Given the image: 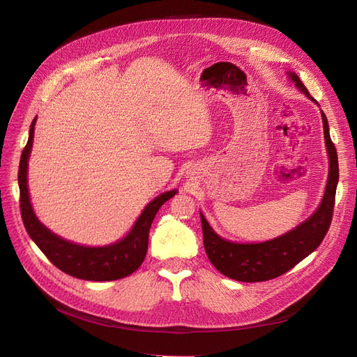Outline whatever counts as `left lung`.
<instances>
[{
	"label": "left lung",
	"instance_id": "1",
	"mask_svg": "<svg viewBox=\"0 0 357 357\" xmlns=\"http://www.w3.org/2000/svg\"><path fill=\"white\" fill-rule=\"evenodd\" d=\"M295 86L318 104L294 72H288ZM324 139L328 153V179L323 201L317 211L294 230L264 243H233L221 238L201 214L204 248L211 264L234 280L241 282H264L284 275L299 261L311 255L326 237L334 210L335 188L339 182V160L330 137L328 121L321 111Z\"/></svg>",
	"mask_w": 357,
	"mask_h": 357
}]
</instances>
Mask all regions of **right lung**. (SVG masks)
I'll return each mask as SVG.
<instances>
[{"instance_id": "right-lung-1", "label": "right lung", "mask_w": 357, "mask_h": 357, "mask_svg": "<svg viewBox=\"0 0 357 357\" xmlns=\"http://www.w3.org/2000/svg\"><path fill=\"white\" fill-rule=\"evenodd\" d=\"M36 119L31 121L26 147L23 149L20 167H18V186H20V210L24 227L45 256L62 272L85 280H116L126 278L139 269L147 253L149 231L153 218L162 205L178 191L172 190L156 197L137 218L133 229L120 241L102 248H86L75 245L52 233L37 220L29 197L27 163L33 146Z\"/></svg>"}]
</instances>
